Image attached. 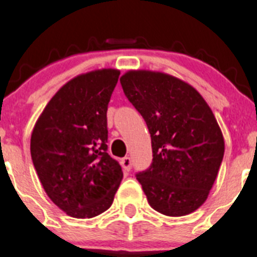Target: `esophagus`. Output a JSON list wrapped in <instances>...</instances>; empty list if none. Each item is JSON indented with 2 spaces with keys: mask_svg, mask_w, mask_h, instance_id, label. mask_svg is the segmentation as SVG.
Masks as SVG:
<instances>
[{
  "mask_svg": "<svg viewBox=\"0 0 257 257\" xmlns=\"http://www.w3.org/2000/svg\"><path fill=\"white\" fill-rule=\"evenodd\" d=\"M131 158L130 157H124L123 159L121 161V166L122 168H123L124 172H130L131 169Z\"/></svg>",
  "mask_w": 257,
  "mask_h": 257,
  "instance_id": "1",
  "label": "esophagus"
}]
</instances>
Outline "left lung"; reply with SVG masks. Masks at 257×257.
Segmentation results:
<instances>
[{"instance_id": "obj_1", "label": "left lung", "mask_w": 257, "mask_h": 257, "mask_svg": "<svg viewBox=\"0 0 257 257\" xmlns=\"http://www.w3.org/2000/svg\"><path fill=\"white\" fill-rule=\"evenodd\" d=\"M152 136L153 163L136 180L154 210L192 213L206 201L224 155V139L201 94L183 80L149 70L119 79Z\"/></svg>"}]
</instances>
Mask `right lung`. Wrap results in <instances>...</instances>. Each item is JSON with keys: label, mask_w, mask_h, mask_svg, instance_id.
Returning <instances> with one entry per match:
<instances>
[{"label": "right lung", "mask_w": 257, "mask_h": 257, "mask_svg": "<svg viewBox=\"0 0 257 257\" xmlns=\"http://www.w3.org/2000/svg\"><path fill=\"white\" fill-rule=\"evenodd\" d=\"M118 76L116 69L77 75L52 96L33 128L30 153L44 191L79 219L107 210L123 177L107 153V109Z\"/></svg>", "instance_id": "add662e5"}]
</instances>
